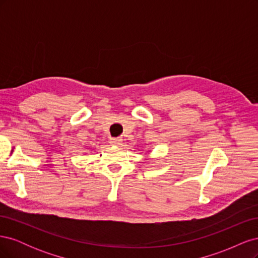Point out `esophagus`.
I'll return each mask as SVG.
<instances>
[{
    "label": "esophagus",
    "instance_id": "obj_1",
    "mask_svg": "<svg viewBox=\"0 0 258 258\" xmlns=\"http://www.w3.org/2000/svg\"><path fill=\"white\" fill-rule=\"evenodd\" d=\"M121 142H122V140H121L120 138H113V139L110 140V143H111L112 145H116V146L120 145Z\"/></svg>",
    "mask_w": 258,
    "mask_h": 258
}]
</instances>
